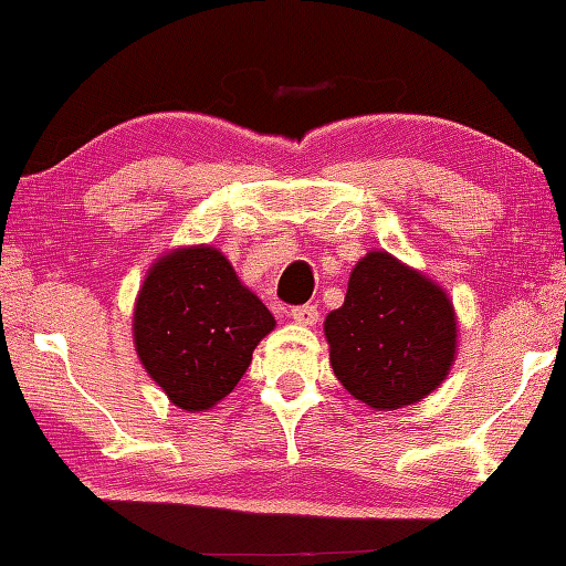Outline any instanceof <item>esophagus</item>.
<instances>
[{
	"mask_svg": "<svg viewBox=\"0 0 566 566\" xmlns=\"http://www.w3.org/2000/svg\"><path fill=\"white\" fill-rule=\"evenodd\" d=\"M290 316L298 323V326H316L318 321V308L314 304H306V306H294L290 311Z\"/></svg>",
	"mask_w": 566,
	"mask_h": 566,
	"instance_id": "esophagus-1",
	"label": "esophagus"
}]
</instances>
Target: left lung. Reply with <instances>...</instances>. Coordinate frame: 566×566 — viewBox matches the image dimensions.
<instances>
[{
    "mask_svg": "<svg viewBox=\"0 0 566 566\" xmlns=\"http://www.w3.org/2000/svg\"><path fill=\"white\" fill-rule=\"evenodd\" d=\"M331 367L357 401L396 411L436 391L457 353L450 296L387 250L355 264L340 308L323 323Z\"/></svg>",
    "mask_w": 566,
    "mask_h": 566,
    "instance_id": "8db88e82",
    "label": "left lung"
}]
</instances>
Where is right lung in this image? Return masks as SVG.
Masks as SVG:
<instances>
[{
	"label": "right lung",
	"instance_id": "1",
	"mask_svg": "<svg viewBox=\"0 0 566 566\" xmlns=\"http://www.w3.org/2000/svg\"><path fill=\"white\" fill-rule=\"evenodd\" d=\"M274 316L211 245L153 262L136 298L134 345L150 379L185 411H209L243 379Z\"/></svg>",
	"mask_w": 566,
	"mask_h": 566
}]
</instances>
